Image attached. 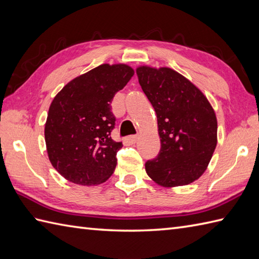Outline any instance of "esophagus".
<instances>
[{"label": "esophagus", "instance_id": "obj_1", "mask_svg": "<svg viewBox=\"0 0 259 259\" xmlns=\"http://www.w3.org/2000/svg\"><path fill=\"white\" fill-rule=\"evenodd\" d=\"M139 139V136H129V137H126L125 138V140H126V142H129V144H136L137 142V140Z\"/></svg>", "mask_w": 259, "mask_h": 259}]
</instances>
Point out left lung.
Masks as SVG:
<instances>
[{"mask_svg": "<svg viewBox=\"0 0 259 259\" xmlns=\"http://www.w3.org/2000/svg\"><path fill=\"white\" fill-rule=\"evenodd\" d=\"M157 114L161 148L146 162L147 175L167 188L194 183L205 172L217 146V119L206 96L170 68L136 70Z\"/></svg>", "mask_w": 259, "mask_h": 259, "instance_id": "8db88e82", "label": "left lung"}]
</instances>
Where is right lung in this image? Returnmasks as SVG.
Returning a JSON list of instances; mask_svg holds the SVG:
<instances>
[{"label": "right lung", "mask_w": 259, "mask_h": 259, "mask_svg": "<svg viewBox=\"0 0 259 259\" xmlns=\"http://www.w3.org/2000/svg\"><path fill=\"white\" fill-rule=\"evenodd\" d=\"M135 74L126 64L104 63L71 80L54 97L45 128L48 156L71 183L100 185L115 169L122 142L111 138V102Z\"/></svg>", "instance_id": "add662e5"}]
</instances>
